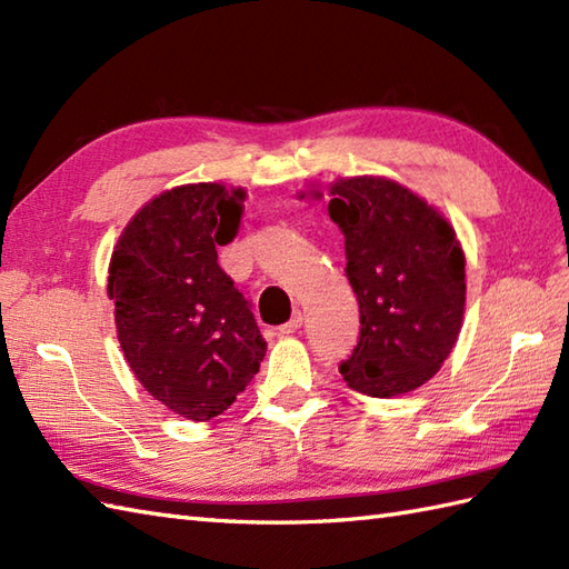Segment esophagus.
Returning a JSON list of instances; mask_svg holds the SVG:
<instances>
[{"label":"esophagus","mask_w":569,"mask_h":569,"mask_svg":"<svg viewBox=\"0 0 569 569\" xmlns=\"http://www.w3.org/2000/svg\"><path fill=\"white\" fill-rule=\"evenodd\" d=\"M300 328H303V312L298 310L291 320H288L286 325H281V328H278V335H293Z\"/></svg>","instance_id":"34e87169"}]
</instances>
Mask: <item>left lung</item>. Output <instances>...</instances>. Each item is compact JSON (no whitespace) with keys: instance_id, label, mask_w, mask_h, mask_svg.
<instances>
[{"instance_id":"1","label":"left lung","mask_w":569,"mask_h":569,"mask_svg":"<svg viewBox=\"0 0 569 569\" xmlns=\"http://www.w3.org/2000/svg\"><path fill=\"white\" fill-rule=\"evenodd\" d=\"M328 190L361 320L357 349L340 365L342 379L371 398L416 391L440 371L462 330V244L435 204L393 178H337ZM322 192L310 188L298 198Z\"/></svg>"}]
</instances>
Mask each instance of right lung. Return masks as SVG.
I'll use <instances>...</instances> for the list:
<instances>
[{"instance_id": "obj_1", "label": "right lung", "mask_w": 569, "mask_h": 569, "mask_svg": "<svg viewBox=\"0 0 569 569\" xmlns=\"http://www.w3.org/2000/svg\"><path fill=\"white\" fill-rule=\"evenodd\" d=\"M244 188L188 183L163 190L119 234L107 296L129 369L156 401L210 420L259 371L266 342L214 244L239 232Z\"/></svg>"}]
</instances>
